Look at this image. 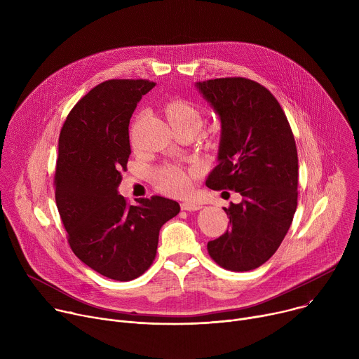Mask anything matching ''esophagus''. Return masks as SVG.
<instances>
[{
  "instance_id": "esophagus-1",
  "label": "esophagus",
  "mask_w": 359,
  "mask_h": 359,
  "mask_svg": "<svg viewBox=\"0 0 359 359\" xmlns=\"http://www.w3.org/2000/svg\"><path fill=\"white\" fill-rule=\"evenodd\" d=\"M201 206L197 203H191V201H184L182 203V210H186V212H197L200 210Z\"/></svg>"
}]
</instances>
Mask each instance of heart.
<instances>
[{
	"instance_id": "b5f03b06",
	"label": "heart",
	"mask_w": 359,
	"mask_h": 359,
	"mask_svg": "<svg viewBox=\"0 0 359 359\" xmlns=\"http://www.w3.org/2000/svg\"><path fill=\"white\" fill-rule=\"evenodd\" d=\"M165 114L172 128H184L196 133L201 125L200 111L184 99L170 100L165 107ZM158 180L162 189L170 194H184L190 189V177L176 168L162 170Z\"/></svg>"
}]
</instances>
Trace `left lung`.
I'll use <instances>...</instances> for the list:
<instances>
[{
	"mask_svg": "<svg viewBox=\"0 0 359 359\" xmlns=\"http://www.w3.org/2000/svg\"><path fill=\"white\" fill-rule=\"evenodd\" d=\"M196 88L222 126L217 166L206 186L243 197L224 208L231 226L208 250L219 266L250 271L271 257L291 226L298 196L295 140L277 99L260 83L219 78Z\"/></svg>",
	"mask_w": 359,
	"mask_h": 359,
	"instance_id": "left-lung-1",
	"label": "left lung"
}]
</instances>
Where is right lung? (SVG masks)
Instances as JSON below:
<instances>
[{
  "label": "right lung",
  "mask_w": 359,
  "mask_h": 359,
  "mask_svg": "<svg viewBox=\"0 0 359 359\" xmlns=\"http://www.w3.org/2000/svg\"><path fill=\"white\" fill-rule=\"evenodd\" d=\"M155 83L112 79L89 90L68 115L58 144L55 200L76 257L116 281L142 276L155 260L162 226L179 215L166 197L136 198L118 187L129 155V122Z\"/></svg>",
  "instance_id": "1"
}]
</instances>
